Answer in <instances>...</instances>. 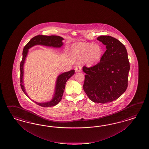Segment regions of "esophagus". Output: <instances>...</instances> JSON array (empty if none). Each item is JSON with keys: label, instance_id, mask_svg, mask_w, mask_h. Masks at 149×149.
Wrapping results in <instances>:
<instances>
[{"label": "esophagus", "instance_id": "esophagus-1", "mask_svg": "<svg viewBox=\"0 0 149 149\" xmlns=\"http://www.w3.org/2000/svg\"><path fill=\"white\" fill-rule=\"evenodd\" d=\"M81 66H80V65H77V66L76 67H75V72H80L81 70Z\"/></svg>", "mask_w": 149, "mask_h": 149}]
</instances>
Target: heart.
I'll list each match as a JSON object with an SVG mask.
<instances>
[{
	"mask_svg": "<svg viewBox=\"0 0 149 149\" xmlns=\"http://www.w3.org/2000/svg\"><path fill=\"white\" fill-rule=\"evenodd\" d=\"M103 51L100 45L90 42H79L72 47V54L79 59L85 58L86 63L93 64L102 58Z\"/></svg>",
	"mask_w": 149,
	"mask_h": 149,
	"instance_id": "obj_1",
	"label": "heart"
}]
</instances>
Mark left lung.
<instances>
[{
	"label": "left lung",
	"mask_w": 149,
	"mask_h": 149,
	"mask_svg": "<svg viewBox=\"0 0 149 149\" xmlns=\"http://www.w3.org/2000/svg\"><path fill=\"white\" fill-rule=\"evenodd\" d=\"M97 40L107 50L97 64L82 68L86 74L83 87L92 102L104 104L117 99L126 91L130 65L122 42L110 36H99Z\"/></svg>",
	"instance_id": "obj_1"
}]
</instances>
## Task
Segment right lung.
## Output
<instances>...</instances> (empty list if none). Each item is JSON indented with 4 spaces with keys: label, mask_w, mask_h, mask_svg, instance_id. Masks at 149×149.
<instances>
[{
    "label": "right lung",
    "mask_w": 149,
    "mask_h": 149,
    "mask_svg": "<svg viewBox=\"0 0 149 149\" xmlns=\"http://www.w3.org/2000/svg\"><path fill=\"white\" fill-rule=\"evenodd\" d=\"M64 40L62 37L57 36H34L31 39L27 45H26L23 49L22 53V59L20 64V82L21 87L22 90L24 94L27 95L29 98V95L27 94L25 87L24 86L23 82V75H24V65L25 63L26 59L27 58L29 49L36 45H41L48 47H54L57 49L61 48L63 44V40ZM75 73V70L73 69L67 72H63L59 75L57 77L56 85L54 87V93L52 97V98L45 102L38 103L34 101L31 99L36 104L43 107H54L59 103V102L61 100L63 95V92L65 87V84L68 79H69Z\"/></svg>",
    "instance_id": "add662e5"
}]
</instances>
